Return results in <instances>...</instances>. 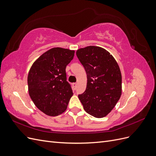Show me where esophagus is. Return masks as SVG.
Listing matches in <instances>:
<instances>
[{
	"label": "esophagus",
	"mask_w": 156,
	"mask_h": 156,
	"mask_svg": "<svg viewBox=\"0 0 156 156\" xmlns=\"http://www.w3.org/2000/svg\"><path fill=\"white\" fill-rule=\"evenodd\" d=\"M76 87H77V83H73V88L74 90L75 89H76Z\"/></svg>",
	"instance_id": "obj_1"
}]
</instances>
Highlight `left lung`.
Here are the masks:
<instances>
[{
	"label": "left lung",
	"instance_id": "obj_1",
	"mask_svg": "<svg viewBox=\"0 0 156 156\" xmlns=\"http://www.w3.org/2000/svg\"><path fill=\"white\" fill-rule=\"evenodd\" d=\"M76 55L87 75L86 90L78 96L84 111L96 118L106 116L122 94V75L115 58L105 49L88 46Z\"/></svg>",
	"mask_w": 156,
	"mask_h": 156
}]
</instances>
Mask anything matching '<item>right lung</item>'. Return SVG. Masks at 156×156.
I'll use <instances>...</instances> for the list:
<instances>
[{
  "label": "right lung",
  "mask_w": 156,
  "mask_h": 156,
  "mask_svg": "<svg viewBox=\"0 0 156 156\" xmlns=\"http://www.w3.org/2000/svg\"><path fill=\"white\" fill-rule=\"evenodd\" d=\"M75 51L54 48L45 52L33 63L28 75V88L32 101L45 115L58 116L66 110L73 96L66 81V68Z\"/></svg>",
  "instance_id": "right-lung-1"
}]
</instances>
